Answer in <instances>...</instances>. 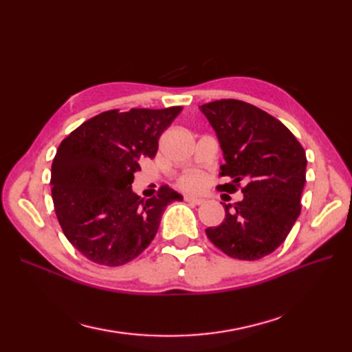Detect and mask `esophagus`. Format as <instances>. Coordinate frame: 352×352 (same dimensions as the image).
Instances as JSON below:
<instances>
[{"label": "esophagus", "instance_id": "34e87169", "mask_svg": "<svg viewBox=\"0 0 352 352\" xmlns=\"http://www.w3.org/2000/svg\"><path fill=\"white\" fill-rule=\"evenodd\" d=\"M185 201L189 202V204H194V206H199L204 202V199L202 198H198V197H185Z\"/></svg>", "mask_w": 352, "mask_h": 352}]
</instances>
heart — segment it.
<instances>
[{
    "label": "heart",
    "instance_id": "obj_1",
    "mask_svg": "<svg viewBox=\"0 0 352 352\" xmlns=\"http://www.w3.org/2000/svg\"><path fill=\"white\" fill-rule=\"evenodd\" d=\"M177 185L180 189L188 190V192H197V190H201L202 188H204L206 177L201 173L190 172V173H186L180 177Z\"/></svg>",
    "mask_w": 352,
    "mask_h": 352
}]
</instances>
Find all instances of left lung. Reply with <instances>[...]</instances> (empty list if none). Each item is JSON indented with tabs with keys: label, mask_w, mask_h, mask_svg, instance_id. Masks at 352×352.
Returning a JSON list of instances; mask_svg holds the SVG:
<instances>
[{
	"label": "left lung",
	"mask_w": 352,
	"mask_h": 352,
	"mask_svg": "<svg viewBox=\"0 0 352 352\" xmlns=\"http://www.w3.org/2000/svg\"><path fill=\"white\" fill-rule=\"evenodd\" d=\"M199 110L225 157L220 175L232 179L217 189L233 194L242 185L243 194L242 201L223 204L225 220L206 229L207 236L232 258H263L286 239L301 212L304 148L282 122L248 102L219 100Z\"/></svg>",
	"instance_id": "1"
}]
</instances>
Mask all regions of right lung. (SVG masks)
<instances>
[{
	"label": "right lung",
	"mask_w": 352,
	"mask_h": 352,
	"mask_svg": "<svg viewBox=\"0 0 352 352\" xmlns=\"http://www.w3.org/2000/svg\"><path fill=\"white\" fill-rule=\"evenodd\" d=\"M182 107L104 111L58 146L51 167L54 210L69 242L88 260L122 265L154 239L163 211L184 197L168 186L144 199L132 192L141 158H154L158 138Z\"/></svg>",
	"instance_id": "1"
}]
</instances>
